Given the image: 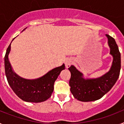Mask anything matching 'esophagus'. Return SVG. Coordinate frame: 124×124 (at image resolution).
<instances>
[{
  "label": "esophagus",
  "instance_id": "1",
  "mask_svg": "<svg viewBox=\"0 0 124 124\" xmlns=\"http://www.w3.org/2000/svg\"><path fill=\"white\" fill-rule=\"evenodd\" d=\"M73 60L71 58H68L66 59L65 60V66L67 68H69L70 66L71 65V64L73 63Z\"/></svg>",
  "mask_w": 124,
  "mask_h": 124
}]
</instances>
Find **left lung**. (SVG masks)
<instances>
[{"mask_svg": "<svg viewBox=\"0 0 124 124\" xmlns=\"http://www.w3.org/2000/svg\"><path fill=\"white\" fill-rule=\"evenodd\" d=\"M110 54L113 61L109 71L97 78H84L83 74L74 66L68 68L71 72L70 91L74 98L83 102L94 101L108 93L117 81L121 67L120 53L114 38L106 34Z\"/></svg>", "mask_w": 124, "mask_h": 124, "instance_id": "1", "label": "left lung"}]
</instances>
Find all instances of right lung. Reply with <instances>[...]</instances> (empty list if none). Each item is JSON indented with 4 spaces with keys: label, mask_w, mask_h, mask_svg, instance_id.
<instances>
[{
    "label": "right lung",
    "mask_w": 124,
    "mask_h": 124,
    "mask_svg": "<svg viewBox=\"0 0 124 124\" xmlns=\"http://www.w3.org/2000/svg\"><path fill=\"white\" fill-rule=\"evenodd\" d=\"M14 40V38L12 41ZM11 43L7 49L4 58L5 75L8 84L16 95L24 101L36 103L45 101L51 97L54 81L61 71L65 69L64 64L50 70L38 78L28 79L22 78L15 73L8 60Z\"/></svg>",
    "instance_id": "right-lung-1"
}]
</instances>
